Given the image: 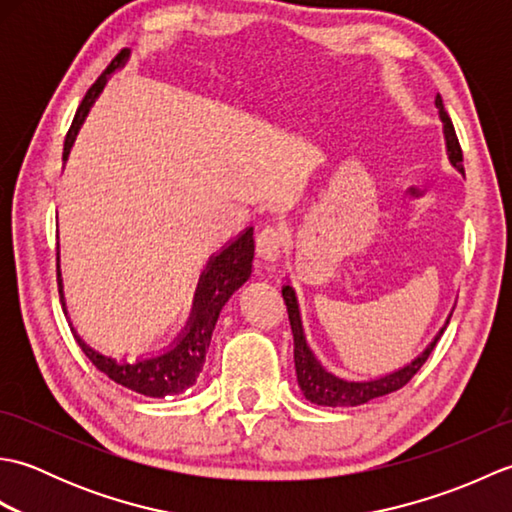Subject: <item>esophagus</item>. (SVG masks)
I'll use <instances>...</instances> for the list:
<instances>
[{
	"label": "esophagus",
	"instance_id": "1",
	"mask_svg": "<svg viewBox=\"0 0 512 512\" xmlns=\"http://www.w3.org/2000/svg\"><path fill=\"white\" fill-rule=\"evenodd\" d=\"M286 246V231L281 226H266L257 235V253L266 262H277L279 255L284 253Z\"/></svg>",
	"mask_w": 512,
	"mask_h": 512
}]
</instances>
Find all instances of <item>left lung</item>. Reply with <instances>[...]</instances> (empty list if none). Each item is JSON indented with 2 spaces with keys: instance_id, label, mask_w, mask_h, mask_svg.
<instances>
[{
  "instance_id": "obj_1",
  "label": "left lung",
  "mask_w": 512,
  "mask_h": 512,
  "mask_svg": "<svg viewBox=\"0 0 512 512\" xmlns=\"http://www.w3.org/2000/svg\"><path fill=\"white\" fill-rule=\"evenodd\" d=\"M436 107H438L440 121L444 125V138H447V151H449L451 165L458 169L460 173H464V165H462L464 158H462L460 140H458V136H455L451 116L447 114V110H444V103L440 99V94L436 99ZM281 295H284V301H286L288 319H290V328H292V339H295V369H297L299 387L303 391V396H306L310 402H317V405H323V407L365 405V402H369V400L391 394V391L405 387L409 380L418 374V369L424 365V361H427L429 354L433 352V347H436V343L440 341V336L444 334V330H447L449 319H451V317L447 319L444 328L436 334V339H433L427 345V350H424L418 358H413L409 365H405L402 369H398V372L387 374L383 378L361 380V383H356V380H343L339 376H334V374L328 372V369L321 367V363L310 352V347L306 343V336H303L295 290H292L290 286H284Z\"/></svg>"
}]
</instances>
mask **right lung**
<instances>
[{
  "mask_svg": "<svg viewBox=\"0 0 512 512\" xmlns=\"http://www.w3.org/2000/svg\"><path fill=\"white\" fill-rule=\"evenodd\" d=\"M127 57H129V50L123 48L112 59V63L107 65L99 79L92 83L88 94L83 96L79 110H76L74 121L68 129V136H65L63 158H68L74 136L79 132L85 116H88L96 96H99L101 90L105 88L107 76H110L116 68H121ZM253 255H255L253 228H246V231L239 235L235 242L228 244L220 255L209 259V264H206V270L200 277L198 290H195L193 312L187 328H184V332L178 336V341L173 343L165 354L143 358V361H136V363H127V361L118 363L116 358L103 356L96 350H92L90 345H85V341L74 332L70 323L74 339L81 345V350L90 358L92 365L99 369V372H103L107 378H112L114 383L149 398H165L171 394H182L184 389H189L191 385H195V380H198L204 367L206 350H209L217 317H220L224 303L231 299L233 292L237 288H242V284H246V279L250 277V270H253ZM57 277H59L61 303L65 306L59 264H57Z\"/></svg>",
  "mask_w": 512,
  "mask_h": 512,
  "instance_id": "right-lung-1",
  "label": "right lung"
}]
</instances>
